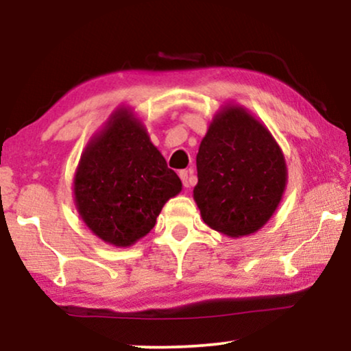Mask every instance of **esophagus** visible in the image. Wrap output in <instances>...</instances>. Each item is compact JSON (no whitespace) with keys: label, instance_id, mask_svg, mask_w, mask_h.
I'll list each match as a JSON object with an SVG mask.
<instances>
[{"label":"esophagus","instance_id":"esophagus-1","mask_svg":"<svg viewBox=\"0 0 351 351\" xmlns=\"http://www.w3.org/2000/svg\"><path fill=\"white\" fill-rule=\"evenodd\" d=\"M191 174H193V172H191V169H189V171H180V179H182V184H184V186L185 189H189V186L191 185Z\"/></svg>","mask_w":351,"mask_h":351}]
</instances>
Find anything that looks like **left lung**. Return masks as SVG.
<instances>
[{"label": "left lung", "instance_id": "left-lung-1", "mask_svg": "<svg viewBox=\"0 0 351 351\" xmlns=\"http://www.w3.org/2000/svg\"><path fill=\"white\" fill-rule=\"evenodd\" d=\"M193 196L204 223L228 237L265 225L286 186V165L271 134L246 110L214 118L196 155Z\"/></svg>", "mask_w": 351, "mask_h": 351}]
</instances>
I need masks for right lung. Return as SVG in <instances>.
I'll use <instances>...</instances> for the list:
<instances>
[{
  "label": "right lung",
  "instance_id": "obj_1",
  "mask_svg": "<svg viewBox=\"0 0 351 351\" xmlns=\"http://www.w3.org/2000/svg\"><path fill=\"white\" fill-rule=\"evenodd\" d=\"M182 182L145 129L118 112L90 142L75 177V201L86 225L114 246H129L155 227Z\"/></svg>",
  "mask_w": 351,
  "mask_h": 351
}]
</instances>
